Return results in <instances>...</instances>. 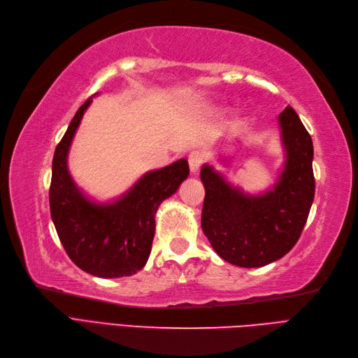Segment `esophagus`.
<instances>
[{"label": "esophagus", "instance_id": "esophagus-1", "mask_svg": "<svg viewBox=\"0 0 358 358\" xmlns=\"http://www.w3.org/2000/svg\"><path fill=\"white\" fill-rule=\"evenodd\" d=\"M203 160H205V155L201 152H193L189 155V168L192 174H196V172L201 169Z\"/></svg>", "mask_w": 358, "mask_h": 358}]
</instances>
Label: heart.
Returning <instances> with one entry per match:
<instances>
[{
	"instance_id": "heart-1",
	"label": "heart",
	"mask_w": 358,
	"mask_h": 358,
	"mask_svg": "<svg viewBox=\"0 0 358 358\" xmlns=\"http://www.w3.org/2000/svg\"><path fill=\"white\" fill-rule=\"evenodd\" d=\"M208 113L210 114H218L220 111H218V108H208Z\"/></svg>"
}]
</instances>
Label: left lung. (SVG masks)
I'll use <instances>...</instances> for the list:
<instances>
[{
  "label": "left lung",
  "instance_id": "1",
  "mask_svg": "<svg viewBox=\"0 0 358 358\" xmlns=\"http://www.w3.org/2000/svg\"><path fill=\"white\" fill-rule=\"evenodd\" d=\"M284 164L276 181L262 193H247L223 172L205 164L201 226L214 251L239 268H262L284 257L301 236L314 202V145L288 106L278 116ZM232 156L220 155L229 165Z\"/></svg>",
  "mask_w": 358,
  "mask_h": 358
}]
</instances>
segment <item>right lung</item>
<instances>
[{
	"label": "right lung",
	"instance_id": "add662e5",
	"mask_svg": "<svg viewBox=\"0 0 358 358\" xmlns=\"http://www.w3.org/2000/svg\"><path fill=\"white\" fill-rule=\"evenodd\" d=\"M92 103L80 107L55 150L50 214L62 245L77 266L98 278H120L141 271L150 257L159 205L189 177L187 159L145 172L111 201L99 202L80 189L68 168L76 132Z\"/></svg>",
	"mask_w": 358,
	"mask_h": 358
}]
</instances>
